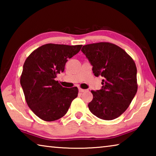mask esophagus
Segmentation results:
<instances>
[{
    "instance_id": "34e87169",
    "label": "esophagus",
    "mask_w": 156,
    "mask_h": 156,
    "mask_svg": "<svg viewBox=\"0 0 156 156\" xmlns=\"http://www.w3.org/2000/svg\"><path fill=\"white\" fill-rule=\"evenodd\" d=\"M78 90H79V91L81 92V93H82V92H84V91H87L86 89H81V88H79Z\"/></svg>"
}]
</instances>
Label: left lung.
I'll return each mask as SVG.
<instances>
[{
	"mask_svg": "<svg viewBox=\"0 0 156 156\" xmlns=\"http://www.w3.org/2000/svg\"><path fill=\"white\" fill-rule=\"evenodd\" d=\"M81 51L93 66L94 75L103 78L101 89L91 91L89 110L100 119H115L129 107L138 90L135 62L125 50L110 43L86 44Z\"/></svg>",
	"mask_w": 156,
	"mask_h": 156,
	"instance_id": "1",
	"label": "left lung"
}]
</instances>
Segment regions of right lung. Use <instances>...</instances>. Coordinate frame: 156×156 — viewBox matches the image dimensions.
I'll list each match as a JSON object with an SVG mask.
<instances>
[{
  "label": "right lung",
  "instance_id": "add662e5",
  "mask_svg": "<svg viewBox=\"0 0 156 156\" xmlns=\"http://www.w3.org/2000/svg\"><path fill=\"white\" fill-rule=\"evenodd\" d=\"M82 46L46 44L25 60L20 84L29 107L41 119L48 122L60 119L78 96L76 87H63L55 79L58 73L64 72L68 59L78 54Z\"/></svg>",
  "mask_w": 156,
  "mask_h": 156
}]
</instances>
